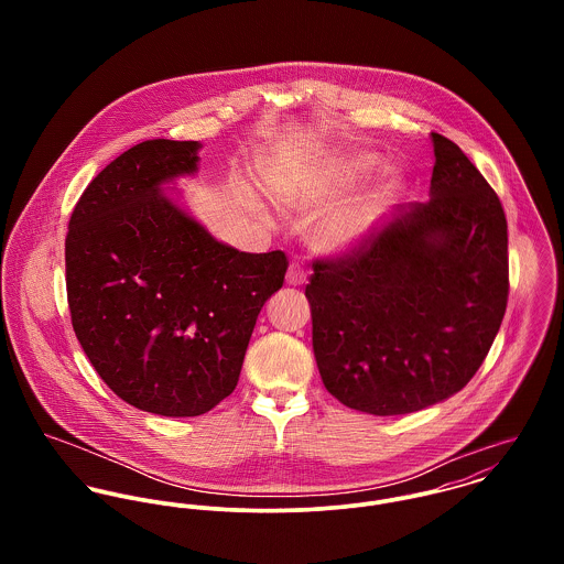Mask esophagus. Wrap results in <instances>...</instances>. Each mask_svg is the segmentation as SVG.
<instances>
[{
	"instance_id": "34e87169",
	"label": "esophagus",
	"mask_w": 564,
	"mask_h": 564,
	"mask_svg": "<svg viewBox=\"0 0 564 564\" xmlns=\"http://www.w3.org/2000/svg\"><path fill=\"white\" fill-rule=\"evenodd\" d=\"M306 269L302 262H291L289 271H286V284L289 286H302L306 282Z\"/></svg>"
}]
</instances>
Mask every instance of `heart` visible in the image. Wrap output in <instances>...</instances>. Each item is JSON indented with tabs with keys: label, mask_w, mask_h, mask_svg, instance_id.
<instances>
[{
	"label": "heart",
	"mask_w": 564,
	"mask_h": 564,
	"mask_svg": "<svg viewBox=\"0 0 564 564\" xmlns=\"http://www.w3.org/2000/svg\"><path fill=\"white\" fill-rule=\"evenodd\" d=\"M378 166H380V156L373 152H362V150L336 152L323 159L322 164L313 169V173H308L304 182L297 184V191L306 197H323V195L351 191L365 180H369ZM398 191H400V180L395 175L384 177L380 186L362 202L351 204L343 210H336L319 219L313 226L311 241L325 253H340V251L354 249L356 245H360L369 237L376 215L380 210V204L391 199Z\"/></svg>",
	"instance_id": "1"
}]
</instances>
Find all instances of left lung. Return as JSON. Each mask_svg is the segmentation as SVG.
Returning <instances> with one entry per match:
<instances>
[{"label":"left lung","instance_id":"obj_1","mask_svg":"<svg viewBox=\"0 0 564 564\" xmlns=\"http://www.w3.org/2000/svg\"><path fill=\"white\" fill-rule=\"evenodd\" d=\"M430 202L338 260H317L306 286L325 389L347 408L393 416L467 387L508 302V226L499 197L449 139L432 132Z\"/></svg>","mask_w":564,"mask_h":564}]
</instances>
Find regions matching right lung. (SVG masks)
Masks as SVG:
<instances>
[{
  "label": "right lung",
  "instance_id": "right-lung-1",
  "mask_svg": "<svg viewBox=\"0 0 564 564\" xmlns=\"http://www.w3.org/2000/svg\"><path fill=\"white\" fill-rule=\"evenodd\" d=\"M199 141L154 139L82 193L65 241L67 297L84 354L123 402L197 416L226 400L284 251L217 241L173 195L199 169Z\"/></svg>",
  "mask_w": 564,
  "mask_h": 564
}]
</instances>
